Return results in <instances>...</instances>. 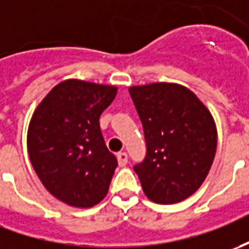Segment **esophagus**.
<instances>
[{
    "instance_id": "34e87169",
    "label": "esophagus",
    "mask_w": 249,
    "mask_h": 249,
    "mask_svg": "<svg viewBox=\"0 0 249 249\" xmlns=\"http://www.w3.org/2000/svg\"><path fill=\"white\" fill-rule=\"evenodd\" d=\"M117 160L120 166H125V165L128 163V155H126V153H118Z\"/></svg>"
}]
</instances>
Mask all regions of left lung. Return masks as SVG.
I'll return each mask as SVG.
<instances>
[{"instance_id":"left-lung-1","label":"left lung","mask_w":249,"mask_h":249,"mask_svg":"<svg viewBox=\"0 0 249 249\" xmlns=\"http://www.w3.org/2000/svg\"><path fill=\"white\" fill-rule=\"evenodd\" d=\"M142 120L146 160L135 166L142 188L154 203L173 204L200 188L217 151V125L206 105L177 83L132 86Z\"/></svg>"}]
</instances>
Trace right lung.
<instances>
[{
    "label": "right lung",
    "mask_w": 249,
    "mask_h": 249,
    "mask_svg": "<svg viewBox=\"0 0 249 249\" xmlns=\"http://www.w3.org/2000/svg\"><path fill=\"white\" fill-rule=\"evenodd\" d=\"M116 95V86L68 79L32 113L27 132L32 167L43 187L72 207H92L107 195L117 160L105 144L99 117Z\"/></svg>",
    "instance_id": "obj_1"
}]
</instances>
